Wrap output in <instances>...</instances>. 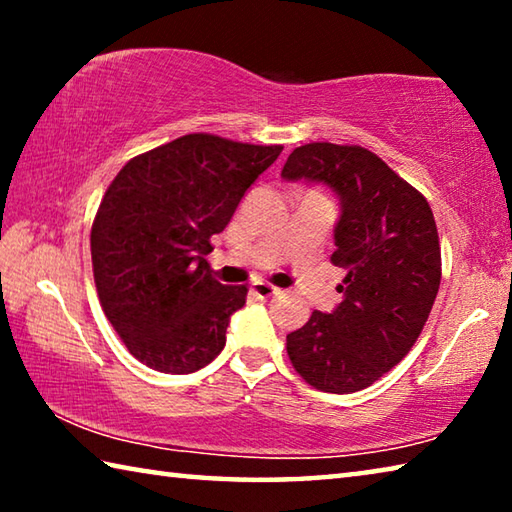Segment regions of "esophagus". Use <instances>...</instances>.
<instances>
[{
  "label": "esophagus",
  "instance_id": "34e87169",
  "mask_svg": "<svg viewBox=\"0 0 512 512\" xmlns=\"http://www.w3.org/2000/svg\"><path fill=\"white\" fill-rule=\"evenodd\" d=\"M253 296H257L259 300H268V298H275L277 293H280V289L277 287H273V284H268V282H255L253 284Z\"/></svg>",
  "mask_w": 512,
  "mask_h": 512
}]
</instances>
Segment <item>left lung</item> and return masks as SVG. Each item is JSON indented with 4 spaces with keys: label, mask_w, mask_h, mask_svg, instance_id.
Wrapping results in <instances>:
<instances>
[{
    "label": "left lung",
    "mask_w": 512,
    "mask_h": 512,
    "mask_svg": "<svg viewBox=\"0 0 512 512\" xmlns=\"http://www.w3.org/2000/svg\"><path fill=\"white\" fill-rule=\"evenodd\" d=\"M284 180L323 183L339 196L332 264L345 268L341 305L314 311L287 336L298 375L323 393H357L418 341L440 287V241L418 189L357 144L298 146Z\"/></svg>",
    "instance_id": "8db88e82"
}]
</instances>
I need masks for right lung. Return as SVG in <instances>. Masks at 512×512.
<instances>
[{
	"instance_id": "add662e5",
	"label": "right lung",
	"mask_w": 512,
	"mask_h": 512,
	"mask_svg": "<svg viewBox=\"0 0 512 512\" xmlns=\"http://www.w3.org/2000/svg\"><path fill=\"white\" fill-rule=\"evenodd\" d=\"M280 153L192 133L137 155L112 180L92 223V271L103 314L137 361L189 375L223 350L248 289L221 284L205 255Z\"/></svg>"
}]
</instances>
